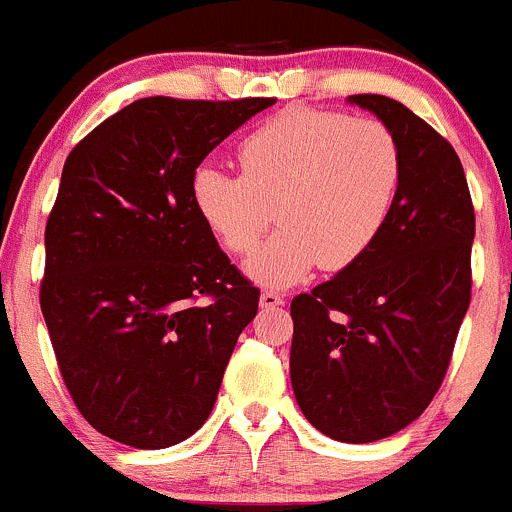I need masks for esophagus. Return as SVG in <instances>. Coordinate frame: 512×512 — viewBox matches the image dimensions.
Instances as JSON below:
<instances>
[{
    "label": "esophagus",
    "mask_w": 512,
    "mask_h": 512,
    "mask_svg": "<svg viewBox=\"0 0 512 512\" xmlns=\"http://www.w3.org/2000/svg\"><path fill=\"white\" fill-rule=\"evenodd\" d=\"M261 306L263 308H276L283 306V296L278 291H263L261 293Z\"/></svg>",
    "instance_id": "esophagus-1"
}]
</instances>
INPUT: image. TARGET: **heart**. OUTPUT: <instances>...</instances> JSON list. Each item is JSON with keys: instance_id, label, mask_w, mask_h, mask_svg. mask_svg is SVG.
<instances>
[{"instance_id": "b5f03b06", "label": "heart", "mask_w": 512, "mask_h": 512, "mask_svg": "<svg viewBox=\"0 0 512 512\" xmlns=\"http://www.w3.org/2000/svg\"><path fill=\"white\" fill-rule=\"evenodd\" d=\"M241 176L201 166L194 206L226 251L246 256L273 221L281 229L246 263L266 286H288L321 263L341 271L381 234L401 184V151L376 119L288 109L239 146Z\"/></svg>"}]
</instances>
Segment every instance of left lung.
I'll return each mask as SVG.
<instances>
[{
    "label": "left lung",
    "instance_id": "obj_1",
    "mask_svg": "<svg viewBox=\"0 0 512 512\" xmlns=\"http://www.w3.org/2000/svg\"><path fill=\"white\" fill-rule=\"evenodd\" d=\"M401 151V184L358 261L291 301V383L313 428L371 443L416 421L443 383L470 306L475 211L448 139L401 101L356 94Z\"/></svg>",
    "mask_w": 512,
    "mask_h": 512
}]
</instances>
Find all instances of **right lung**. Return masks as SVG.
Returning <instances> with one entry per match:
<instances>
[{
    "instance_id": "right-lung-1",
    "label": "right lung",
    "mask_w": 512,
    "mask_h": 512,
    "mask_svg": "<svg viewBox=\"0 0 512 512\" xmlns=\"http://www.w3.org/2000/svg\"><path fill=\"white\" fill-rule=\"evenodd\" d=\"M273 99L149 96L79 141L44 231V321L91 428L141 450L204 426L261 291L194 206L201 161Z\"/></svg>"
}]
</instances>
